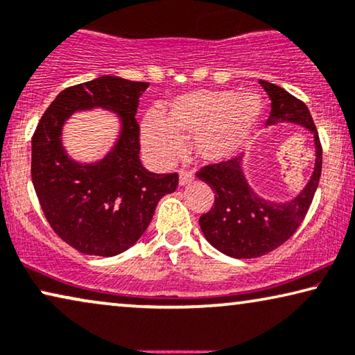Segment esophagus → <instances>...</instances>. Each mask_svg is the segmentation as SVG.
<instances>
[{"label":"esophagus","instance_id":"obj_1","mask_svg":"<svg viewBox=\"0 0 355 355\" xmlns=\"http://www.w3.org/2000/svg\"><path fill=\"white\" fill-rule=\"evenodd\" d=\"M178 175H180V184H187L193 180V173L189 171H184V168H180Z\"/></svg>","mask_w":355,"mask_h":355}]
</instances>
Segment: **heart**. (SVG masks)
Segmentation results:
<instances>
[{"mask_svg": "<svg viewBox=\"0 0 355 355\" xmlns=\"http://www.w3.org/2000/svg\"><path fill=\"white\" fill-rule=\"evenodd\" d=\"M262 114L261 98L252 93L196 89L168 103L167 116L151 109L141 122L143 154L154 166H168L194 137L204 161L227 162L244 148Z\"/></svg>", "mask_w": 355, "mask_h": 355, "instance_id": "obj_1", "label": "heart"}]
</instances>
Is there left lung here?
Segmentation results:
<instances>
[{
    "label": "left lung",
    "instance_id": "obj_1",
    "mask_svg": "<svg viewBox=\"0 0 355 355\" xmlns=\"http://www.w3.org/2000/svg\"><path fill=\"white\" fill-rule=\"evenodd\" d=\"M259 83L272 99L267 123L293 122L311 130L317 159L307 187L288 202H272L257 196L244 178L241 156L199 168L196 177L216 193L214 206L199 217V225L214 248L234 259L261 257L288 241L306 218L322 175L320 138L306 104L275 83L266 80Z\"/></svg>",
    "mask_w": 355,
    "mask_h": 355
}]
</instances>
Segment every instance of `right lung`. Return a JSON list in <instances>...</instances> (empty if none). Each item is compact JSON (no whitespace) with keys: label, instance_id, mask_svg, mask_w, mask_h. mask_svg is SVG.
<instances>
[{"label":"right lung","instance_id":"obj_1","mask_svg":"<svg viewBox=\"0 0 355 355\" xmlns=\"http://www.w3.org/2000/svg\"><path fill=\"white\" fill-rule=\"evenodd\" d=\"M148 82L104 76L61 92L32 137V182L54 233L88 256L111 257L133 246L151 222L157 202L173 193L178 173H153L139 161L135 119ZM117 112L123 132L116 146L94 164L72 162L62 148L63 122L76 110Z\"/></svg>","mask_w":355,"mask_h":355}]
</instances>
